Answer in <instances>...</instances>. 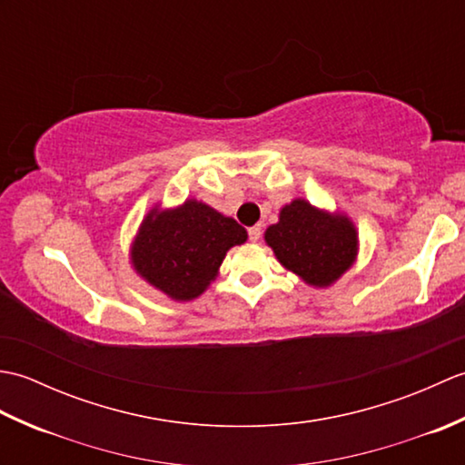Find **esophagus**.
I'll list each match as a JSON object with an SVG mask.
<instances>
[{
  "mask_svg": "<svg viewBox=\"0 0 465 465\" xmlns=\"http://www.w3.org/2000/svg\"><path fill=\"white\" fill-rule=\"evenodd\" d=\"M248 235H250V242H260L262 238V225H252L248 230Z\"/></svg>",
  "mask_w": 465,
  "mask_h": 465,
  "instance_id": "esophagus-1",
  "label": "esophagus"
}]
</instances>
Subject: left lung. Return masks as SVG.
Masks as SVG:
<instances>
[{"mask_svg": "<svg viewBox=\"0 0 465 465\" xmlns=\"http://www.w3.org/2000/svg\"><path fill=\"white\" fill-rule=\"evenodd\" d=\"M265 242L283 268L320 288L350 268L358 248V235L348 217H331L305 200L283 207L280 222L265 232Z\"/></svg>", "mask_w": 465, "mask_h": 465, "instance_id": "obj_1", "label": "left lung"}]
</instances>
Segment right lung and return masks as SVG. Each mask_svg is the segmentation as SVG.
Listing matches in <instances>:
<instances>
[{
	"mask_svg": "<svg viewBox=\"0 0 465 465\" xmlns=\"http://www.w3.org/2000/svg\"><path fill=\"white\" fill-rule=\"evenodd\" d=\"M248 232L195 200L172 212H150L132 250L137 273L173 300H193L217 275L225 252Z\"/></svg>",
	"mask_w": 465,
	"mask_h": 465,
	"instance_id": "obj_1",
	"label": "right lung"
}]
</instances>
